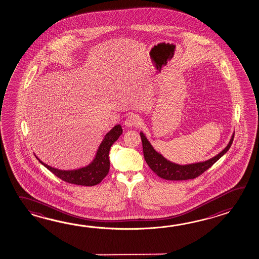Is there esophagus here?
Wrapping results in <instances>:
<instances>
[{
	"label": "esophagus",
	"mask_w": 259,
	"mask_h": 259,
	"mask_svg": "<svg viewBox=\"0 0 259 259\" xmlns=\"http://www.w3.org/2000/svg\"><path fill=\"white\" fill-rule=\"evenodd\" d=\"M140 122V118L138 114H130L124 121V125L126 127L138 126Z\"/></svg>",
	"instance_id": "1"
}]
</instances>
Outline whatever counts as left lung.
<instances>
[{"instance_id":"1","label":"left lung","mask_w":259,"mask_h":259,"mask_svg":"<svg viewBox=\"0 0 259 259\" xmlns=\"http://www.w3.org/2000/svg\"><path fill=\"white\" fill-rule=\"evenodd\" d=\"M140 137L142 140L144 158L149 166V168L162 179L183 181V180L194 179L195 177L199 176L205 170L210 168L217 160L222 158L232 146L233 138H234V132L232 134V138L225 148L220 153L217 154L216 156H214L213 158L206 159L205 161L185 164V165L175 163L163 157L161 154L158 153L148 141V138L145 136L144 133L140 132Z\"/></svg>"}]
</instances>
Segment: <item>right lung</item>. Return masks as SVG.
<instances>
[{"label":"right lung","mask_w":259,"mask_h":259,"mask_svg":"<svg viewBox=\"0 0 259 259\" xmlns=\"http://www.w3.org/2000/svg\"><path fill=\"white\" fill-rule=\"evenodd\" d=\"M121 134L122 128L121 124H116L115 126L112 127V129L106 134L92 162L79 169L67 170L56 169L44 163L36 155L35 156L38 161L49 170H51L53 175H56L60 179L64 180V182L74 185L93 186L100 184L105 178L106 175H108L110 169V149L112 144L120 138Z\"/></svg>","instance_id":"right-lung-1"}]
</instances>
